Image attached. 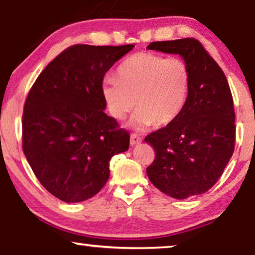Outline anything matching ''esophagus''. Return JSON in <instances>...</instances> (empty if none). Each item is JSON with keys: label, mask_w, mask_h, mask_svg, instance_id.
Wrapping results in <instances>:
<instances>
[{"label": "esophagus", "mask_w": 255, "mask_h": 255, "mask_svg": "<svg viewBox=\"0 0 255 255\" xmlns=\"http://www.w3.org/2000/svg\"><path fill=\"white\" fill-rule=\"evenodd\" d=\"M141 137L138 136V135H136V134H131L130 135V144L131 145H135V144H138V143H141Z\"/></svg>", "instance_id": "obj_1"}]
</instances>
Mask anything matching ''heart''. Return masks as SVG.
<instances>
[{"label": "heart", "mask_w": 255, "mask_h": 255, "mask_svg": "<svg viewBox=\"0 0 255 255\" xmlns=\"http://www.w3.org/2000/svg\"><path fill=\"white\" fill-rule=\"evenodd\" d=\"M118 78L107 77L103 96L108 112L122 120L138 108L130 120L134 129L167 126L182 113L190 90V69L185 60L154 52H138L118 69Z\"/></svg>", "instance_id": "1"}]
</instances>
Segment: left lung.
<instances>
[{"label":"left lung","instance_id":"left-lung-1","mask_svg":"<svg viewBox=\"0 0 255 255\" xmlns=\"http://www.w3.org/2000/svg\"><path fill=\"white\" fill-rule=\"evenodd\" d=\"M148 49L179 54L191 76L179 117L144 138L155 150L148 177L172 198L202 195L216 184L234 151L236 113L229 83L195 38L152 42Z\"/></svg>","mask_w":255,"mask_h":255}]
</instances>
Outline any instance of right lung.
<instances>
[{"instance_id":"right-lung-1","label":"right lung","mask_w":255,"mask_h":255,"mask_svg":"<svg viewBox=\"0 0 255 255\" xmlns=\"http://www.w3.org/2000/svg\"><path fill=\"white\" fill-rule=\"evenodd\" d=\"M133 47H67L29 91L22 148L40 184L60 201L78 203L97 195L110 177L111 158L129 148V133L104 112L103 81Z\"/></svg>"}]
</instances>
